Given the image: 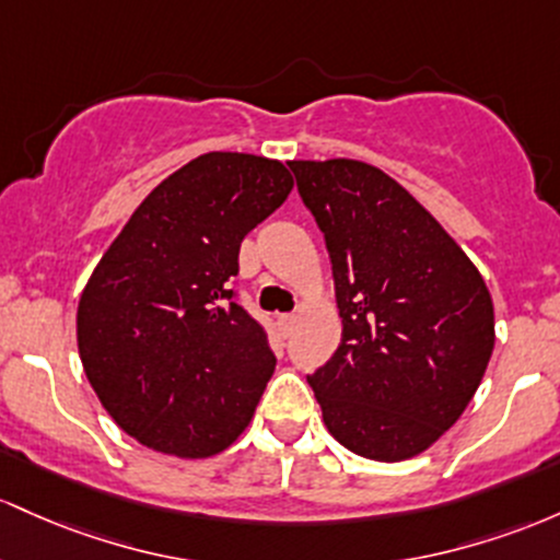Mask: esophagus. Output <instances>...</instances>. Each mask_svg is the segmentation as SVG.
I'll list each match as a JSON object with an SVG mask.
<instances>
[{
  "instance_id": "1",
  "label": "esophagus",
  "mask_w": 560,
  "mask_h": 560,
  "mask_svg": "<svg viewBox=\"0 0 560 560\" xmlns=\"http://www.w3.org/2000/svg\"><path fill=\"white\" fill-rule=\"evenodd\" d=\"M278 323H280L282 332H285V336H288V332L293 330V325H296V317H293V314H280V319H278Z\"/></svg>"
}]
</instances>
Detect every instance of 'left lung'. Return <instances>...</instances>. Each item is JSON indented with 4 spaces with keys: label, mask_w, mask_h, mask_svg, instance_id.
<instances>
[{
    "label": "left lung",
    "mask_w": 560,
    "mask_h": 560,
    "mask_svg": "<svg viewBox=\"0 0 560 560\" xmlns=\"http://www.w3.org/2000/svg\"><path fill=\"white\" fill-rule=\"evenodd\" d=\"M332 264L341 343L310 375L343 447L399 463L425 452L483 378L494 306L466 250L397 179L351 159L291 161Z\"/></svg>",
    "instance_id": "obj_1"
}]
</instances>
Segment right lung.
<instances>
[{
	"instance_id": "obj_1",
	"label": "right lung",
	"mask_w": 560,
	"mask_h": 560,
	"mask_svg": "<svg viewBox=\"0 0 560 560\" xmlns=\"http://www.w3.org/2000/svg\"><path fill=\"white\" fill-rule=\"evenodd\" d=\"M291 190L280 161L198 155L137 206L94 267L77 312L81 364L144 447L211 457L254 418L275 354L232 278L243 237Z\"/></svg>"
}]
</instances>
